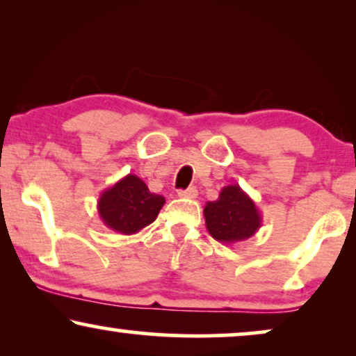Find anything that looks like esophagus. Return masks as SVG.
<instances>
[{
	"label": "esophagus",
	"instance_id": "esophagus-1",
	"mask_svg": "<svg viewBox=\"0 0 356 356\" xmlns=\"http://www.w3.org/2000/svg\"><path fill=\"white\" fill-rule=\"evenodd\" d=\"M178 196H179V197H186V199H196V197H197V189H196V188L179 189Z\"/></svg>",
	"mask_w": 356,
	"mask_h": 356
}]
</instances>
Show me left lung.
Returning <instances> with one entry per match:
<instances>
[{
  "label": "left lung",
  "instance_id": "1",
  "mask_svg": "<svg viewBox=\"0 0 356 356\" xmlns=\"http://www.w3.org/2000/svg\"><path fill=\"white\" fill-rule=\"evenodd\" d=\"M207 232L223 245H236L251 238L262 225V216L256 202L240 188L228 184L218 194L217 201L204 207Z\"/></svg>",
  "mask_w": 356,
  "mask_h": 356
}]
</instances>
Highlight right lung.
<instances>
[{"label":"right lung","instance_id":"1","mask_svg":"<svg viewBox=\"0 0 356 356\" xmlns=\"http://www.w3.org/2000/svg\"><path fill=\"white\" fill-rule=\"evenodd\" d=\"M163 204V196L150 193L143 179L129 173L100 194L97 211L111 230L134 235L157 218Z\"/></svg>","mask_w":356,"mask_h":356}]
</instances>
